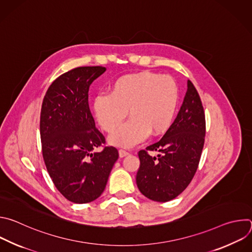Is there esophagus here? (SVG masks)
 Listing matches in <instances>:
<instances>
[{
	"label": "esophagus",
	"mask_w": 252,
	"mask_h": 252,
	"mask_svg": "<svg viewBox=\"0 0 252 252\" xmlns=\"http://www.w3.org/2000/svg\"><path fill=\"white\" fill-rule=\"evenodd\" d=\"M119 155H120V158H125V157L128 156L129 153L126 152V151H124V150H120L119 151Z\"/></svg>",
	"instance_id": "34e87169"
}]
</instances>
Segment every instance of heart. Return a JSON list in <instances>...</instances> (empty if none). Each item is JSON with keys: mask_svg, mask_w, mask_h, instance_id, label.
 I'll use <instances>...</instances> for the list:
<instances>
[{"mask_svg": "<svg viewBox=\"0 0 252 252\" xmlns=\"http://www.w3.org/2000/svg\"><path fill=\"white\" fill-rule=\"evenodd\" d=\"M178 102V88L172 78L139 71L117 79L109 94H98L93 102L94 116L107 132L119 127L129 111L131 120L115 132L113 145L131 148L151 133L161 135L170 127Z\"/></svg>", "mask_w": 252, "mask_h": 252, "instance_id": "obj_1", "label": "heart"}]
</instances>
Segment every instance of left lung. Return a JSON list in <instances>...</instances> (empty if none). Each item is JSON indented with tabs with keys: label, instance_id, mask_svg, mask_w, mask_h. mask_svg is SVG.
<instances>
[{
	"label": "left lung",
	"instance_id": "8db88e82",
	"mask_svg": "<svg viewBox=\"0 0 252 252\" xmlns=\"http://www.w3.org/2000/svg\"><path fill=\"white\" fill-rule=\"evenodd\" d=\"M205 116L199 94L190 81L176 119L161 137L138 152L136 173L139 191L148 198L166 202L181 194L197 169L204 145ZM149 151H158L152 157Z\"/></svg>",
	"mask_w": 252,
	"mask_h": 252
}]
</instances>
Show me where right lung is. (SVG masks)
Listing matches in <instances>:
<instances>
[{"instance_id":"obj_1","label":"right lung","mask_w":252,"mask_h":252,"mask_svg":"<svg viewBox=\"0 0 252 252\" xmlns=\"http://www.w3.org/2000/svg\"><path fill=\"white\" fill-rule=\"evenodd\" d=\"M80 66L56 79L43 100L40 120L43 158L58 190L74 203H88L104 190L119 152L104 147L89 106V89L105 71Z\"/></svg>"}]
</instances>
